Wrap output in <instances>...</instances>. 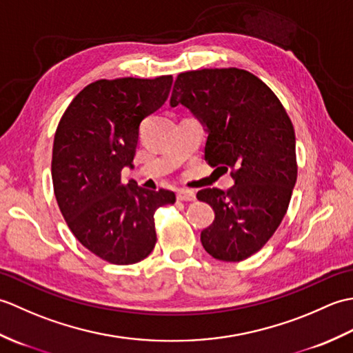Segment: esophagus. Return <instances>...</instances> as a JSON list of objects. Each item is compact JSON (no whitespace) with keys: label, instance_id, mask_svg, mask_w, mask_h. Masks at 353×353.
Masks as SVG:
<instances>
[{"label":"esophagus","instance_id":"34e87169","mask_svg":"<svg viewBox=\"0 0 353 353\" xmlns=\"http://www.w3.org/2000/svg\"><path fill=\"white\" fill-rule=\"evenodd\" d=\"M176 197L179 201H194L196 200V194H194L192 191H188V190H181V191H177Z\"/></svg>","mask_w":353,"mask_h":353}]
</instances>
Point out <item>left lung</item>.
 <instances>
[{
  "label": "left lung",
  "mask_w": 353,
  "mask_h": 353,
  "mask_svg": "<svg viewBox=\"0 0 353 353\" xmlns=\"http://www.w3.org/2000/svg\"><path fill=\"white\" fill-rule=\"evenodd\" d=\"M170 104H183L206 124L208 163L235 181L226 192H197L215 212L201 244L219 261L250 258L279 228L296 185V133L287 110L264 81L238 68L181 72Z\"/></svg>",
  "instance_id": "left-lung-1"
}]
</instances>
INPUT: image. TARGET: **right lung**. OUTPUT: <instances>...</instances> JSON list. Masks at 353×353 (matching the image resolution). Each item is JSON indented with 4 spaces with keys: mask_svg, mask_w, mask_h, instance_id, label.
Returning a JSON list of instances; mask_svg holds the SVG:
<instances>
[{
    "mask_svg": "<svg viewBox=\"0 0 353 353\" xmlns=\"http://www.w3.org/2000/svg\"><path fill=\"white\" fill-rule=\"evenodd\" d=\"M171 76L97 80L74 97L59 121L51 177L59 209L81 245L103 261L130 265L156 245L154 212L171 191L121 182L133 162L141 121L167 101Z\"/></svg>",
    "mask_w": 353,
    "mask_h": 353,
    "instance_id": "add662e5",
    "label": "right lung"
}]
</instances>
